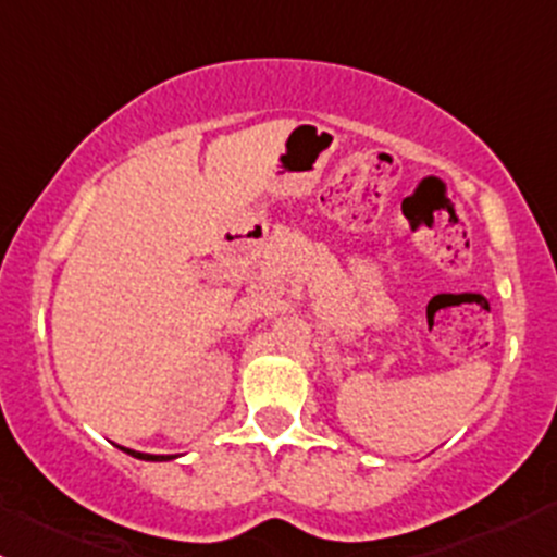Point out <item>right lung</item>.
<instances>
[{"label": "right lung", "instance_id": "1", "mask_svg": "<svg viewBox=\"0 0 557 557\" xmlns=\"http://www.w3.org/2000/svg\"><path fill=\"white\" fill-rule=\"evenodd\" d=\"M121 450L132 455V458H139V460H172V458H177V455H150V453H137V450H128V447H121Z\"/></svg>", "mask_w": 557, "mask_h": 557}]
</instances>
